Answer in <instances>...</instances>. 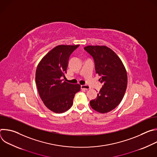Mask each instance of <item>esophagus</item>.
<instances>
[{
	"label": "esophagus",
	"mask_w": 157,
	"mask_h": 157,
	"mask_svg": "<svg viewBox=\"0 0 157 157\" xmlns=\"http://www.w3.org/2000/svg\"><path fill=\"white\" fill-rule=\"evenodd\" d=\"M81 89H84L85 90H88V89H90L91 87L87 85H82L81 86Z\"/></svg>",
	"instance_id": "esophagus-1"
}]
</instances>
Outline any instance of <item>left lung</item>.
I'll use <instances>...</instances> for the list:
<instances>
[{
    "label": "left lung",
    "instance_id": "left-lung-1",
    "mask_svg": "<svg viewBox=\"0 0 157 157\" xmlns=\"http://www.w3.org/2000/svg\"><path fill=\"white\" fill-rule=\"evenodd\" d=\"M84 49L93 56L96 73L103 84L90 105L99 113H109L120 104L125 94L127 85L125 68L117 54L106 46L89 45Z\"/></svg>",
    "mask_w": 157,
    "mask_h": 157
}]
</instances>
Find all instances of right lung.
<instances>
[{
  "instance_id": "1",
  "label": "right lung",
  "mask_w": 157,
  "mask_h": 157,
  "mask_svg": "<svg viewBox=\"0 0 157 157\" xmlns=\"http://www.w3.org/2000/svg\"><path fill=\"white\" fill-rule=\"evenodd\" d=\"M79 44L56 46L38 63L35 82L40 98L45 106L55 113H63L71 108L81 86L63 81L71 54Z\"/></svg>"
}]
</instances>
